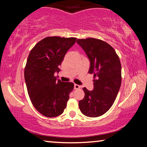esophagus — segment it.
<instances>
[{
	"instance_id": "34e87169",
	"label": "esophagus",
	"mask_w": 147,
	"mask_h": 147,
	"mask_svg": "<svg viewBox=\"0 0 147 147\" xmlns=\"http://www.w3.org/2000/svg\"><path fill=\"white\" fill-rule=\"evenodd\" d=\"M74 89H78L80 88V86L79 85H78V84H74Z\"/></svg>"
}]
</instances>
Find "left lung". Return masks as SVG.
Segmentation results:
<instances>
[{
  "label": "left lung",
  "mask_w": 147,
  "mask_h": 147,
  "mask_svg": "<svg viewBox=\"0 0 147 147\" xmlns=\"http://www.w3.org/2000/svg\"><path fill=\"white\" fill-rule=\"evenodd\" d=\"M90 61L88 73L94 74L93 90L83 88L85 96L79 101V108L84 115L97 117L112 106L121 85V64L114 49L95 38L77 39Z\"/></svg>",
  "instance_id": "1"
}]
</instances>
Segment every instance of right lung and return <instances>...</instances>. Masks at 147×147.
Listing matches in <instances>:
<instances>
[{"label":"right lung","mask_w":147,"mask_h":147,"mask_svg":"<svg viewBox=\"0 0 147 147\" xmlns=\"http://www.w3.org/2000/svg\"><path fill=\"white\" fill-rule=\"evenodd\" d=\"M76 38L47 37L30 53L24 68L27 91L32 104L39 113L54 117L63 112L74 84L62 82L54 76Z\"/></svg>","instance_id":"right-lung-1"}]
</instances>
